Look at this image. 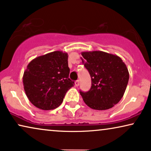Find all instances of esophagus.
<instances>
[{
    "mask_svg": "<svg viewBox=\"0 0 151 151\" xmlns=\"http://www.w3.org/2000/svg\"><path fill=\"white\" fill-rule=\"evenodd\" d=\"M75 85H76V86H78L80 85V80H76V82H75Z\"/></svg>",
    "mask_w": 151,
    "mask_h": 151,
    "instance_id": "obj_1",
    "label": "esophagus"
}]
</instances>
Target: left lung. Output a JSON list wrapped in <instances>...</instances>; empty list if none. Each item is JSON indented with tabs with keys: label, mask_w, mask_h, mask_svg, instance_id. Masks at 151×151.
<instances>
[{
	"label": "left lung",
	"mask_w": 151,
	"mask_h": 151,
	"mask_svg": "<svg viewBox=\"0 0 151 151\" xmlns=\"http://www.w3.org/2000/svg\"><path fill=\"white\" fill-rule=\"evenodd\" d=\"M81 60L91 78V87L80 93L85 104L95 110H106L118 103L129 79L127 66L116 55L104 51L82 52Z\"/></svg>",
	"instance_id": "left-lung-1"
}]
</instances>
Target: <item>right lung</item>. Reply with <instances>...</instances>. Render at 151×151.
Instances as JSON below:
<instances>
[{
	"label": "right lung",
	"mask_w": 151,
	"mask_h": 151,
	"mask_svg": "<svg viewBox=\"0 0 151 151\" xmlns=\"http://www.w3.org/2000/svg\"><path fill=\"white\" fill-rule=\"evenodd\" d=\"M68 54L55 51L40 55L29 63L23 74V86L29 100L37 108L51 110L63 102L74 85L69 79Z\"/></svg>",
	"instance_id": "obj_1"
}]
</instances>
